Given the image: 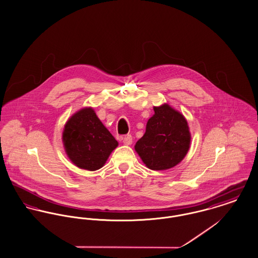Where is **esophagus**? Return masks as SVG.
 <instances>
[{
  "label": "esophagus",
  "mask_w": 258,
  "mask_h": 258,
  "mask_svg": "<svg viewBox=\"0 0 258 258\" xmlns=\"http://www.w3.org/2000/svg\"><path fill=\"white\" fill-rule=\"evenodd\" d=\"M132 142H133V139H132V136L129 135V134L126 135V136H124V138H123V144L126 145V146L131 145Z\"/></svg>",
  "instance_id": "34e87169"
}]
</instances>
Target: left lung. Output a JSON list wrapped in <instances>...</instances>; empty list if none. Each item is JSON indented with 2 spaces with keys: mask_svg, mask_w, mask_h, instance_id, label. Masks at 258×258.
<instances>
[{
  "mask_svg": "<svg viewBox=\"0 0 258 258\" xmlns=\"http://www.w3.org/2000/svg\"><path fill=\"white\" fill-rule=\"evenodd\" d=\"M155 114L148 120L146 132L135 151L152 170H166L180 163L190 144L188 122L168 103L154 106Z\"/></svg>",
  "mask_w": 258,
  "mask_h": 258,
  "instance_id": "obj_1",
  "label": "left lung"
}]
</instances>
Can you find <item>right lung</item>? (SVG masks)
<instances>
[{"label":"right lung","mask_w":258,"mask_h":258,"mask_svg":"<svg viewBox=\"0 0 258 258\" xmlns=\"http://www.w3.org/2000/svg\"><path fill=\"white\" fill-rule=\"evenodd\" d=\"M62 142L69 159L77 167L90 171L102 168L118 146L92 107H84L69 118Z\"/></svg>","instance_id":"obj_1"}]
</instances>
